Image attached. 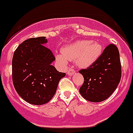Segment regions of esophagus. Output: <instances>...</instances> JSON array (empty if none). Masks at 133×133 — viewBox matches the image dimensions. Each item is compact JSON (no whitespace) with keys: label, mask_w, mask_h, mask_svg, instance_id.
I'll list each match as a JSON object with an SVG mask.
<instances>
[{"label":"esophagus","mask_w":133,"mask_h":133,"mask_svg":"<svg viewBox=\"0 0 133 133\" xmlns=\"http://www.w3.org/2000/svg\"><path fill=\"white\" fill-rule=\"evenodd\" d=\"M75 70L72 69V68H70L67 71V74L69 75H73V74H75Z\"/></svg>","instance_id":"34e87169"}]
</instances>
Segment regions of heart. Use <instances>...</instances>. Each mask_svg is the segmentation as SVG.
<instances>
[{
	"label": "heart",
	"instance_id": "1",
	"mask_svg": "<svg viewBox=\"0 0 133 133\" xmlns=\"http://www.w3.org/2000/svg\"><path fill=\"white\" fill-rule=\"evenodd\" d=\"M102 51V45L98 42L79 40L64 46L62 49V55H58L57 59L64 64H66L67 60H75L79 67H88L97 60Z\"/></svg>",
	"mask_w": 133,
	"mask_h": 133
}]
</instances>
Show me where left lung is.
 Here are the masks:
<instances>
[{
  "instance_id": "left-lung-1",
  "label": "left lung",
  "mask_w": 133,
  "mask_h": 133,
  "mask_svg": "<svg viewBox=\"0 0 133 133\" xmlns=\"http://www.w3.org/2000/svg\"><path fill=\"white\" fill-rule=\"evenodd\" d=\"M79 72L84 77L79 93L85 99L99 102L109 98L117 89L122 77L117 47L113 44L108 45L93 64Z\"/></svg>"
}]
</instances>
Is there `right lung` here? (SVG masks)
<instances>
[{
    "mask_svg": "<svg viewBox=\"0 0 133 133\" xmlns=\"http://www.w3.org/2000/svg\"><path fill=\"white\" fill-rule=\"evenodd\" d=\"M45 37L24 40L14 51L12 59V80L16 91L26 102L42 105L55 95L60 79L66 73L51 65L56 60Z\"/></svg>",
    "mask_w": 133,
    "mask_h": 133,
    "instance_id": "right-lung-1",
    "label": "right lung"
}]
</instances>
